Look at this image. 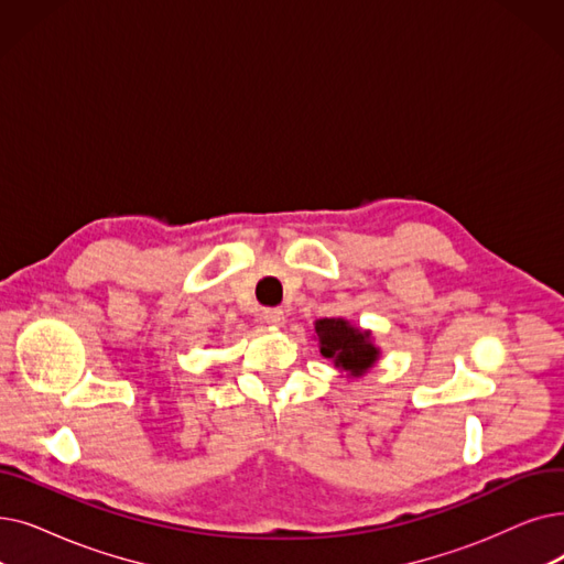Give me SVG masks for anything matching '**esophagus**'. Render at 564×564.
Returning a JSON list of instances; mask_svg holds the SVG:
<instances>
[{"mask_svg":"<svg viewBox=\"0 0 564 564\" xmlns=\"http://www.w3.org/2000/svg\"><path fill=\"white\" fill-rule=\"evenodd\" d=\"M262 321H264L267 325H272V327H283L285 313H283L281 308H264V311H262Z\"/></svg>","mask_w":564,"mask_h":564,"instance_id":"obj_1","label":"esophagus"}]
</instances>
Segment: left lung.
I'll list each match as a JSON object with an SVG mask.
<instances>
[{
	"instance_id": "8db88e82",
	"label": "left lung",
	"mask_w": 564,
	"mask_h": 564,
	"mask_svg": "<svg viewBox=\"0 0 564 564\" xmlns=\"http://www.w3.org/2000/svg\"><path fill=\"white\" fill-rule=\"evenodd\" d=\"M315 334L321 340V355L332 359L336 369L350 373L352 378L364 376L380 357L371 332H364L343 317L315 321Z\"/></svg>"
}]
</instances>
